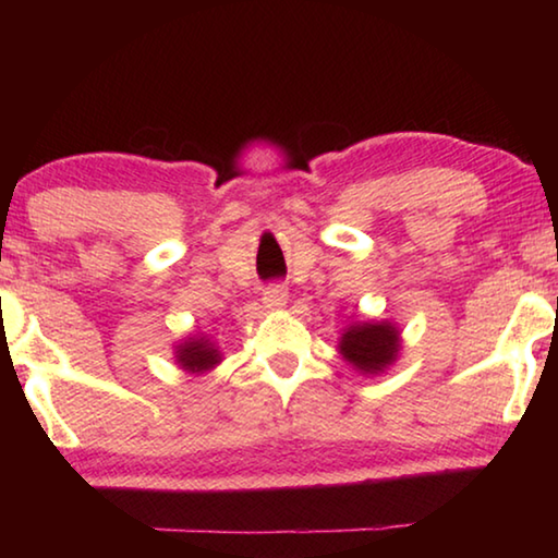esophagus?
Masks as SVG:
<instances>
[{
    "mask_svg": "<svg viewBox=\"0 0 558 558\" xmlns=\"http://www.w3.org/2000/svg\"><path fill=\"white\" fill-rule=\"evenodd\" d=\"M288 302V288L282 282H268L266 290H263V305L276 310Z\"/></svg>",
    "mask_w": 558,
    "mask_h": 558,
    "instance_id": "obj_1",
    "label": "esophagus"
}]
</instances>
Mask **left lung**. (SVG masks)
<instances>
[{"label": "left lung", "mask_w": 558, "mask_h": 558, "mask_svg": "<svg viewBox=\"0 0 558 558\" xmlns=\"http://www.w3.org/2000/svg\"><path fill=\"white\" fill-rule=\"evenodd\" d=\"M339 352L359 372L376 374L386 369L396 359V352H399V332L389 323H359L347 329L342 342H339Z\"/></svg>", "instance_id": "8db88e82"}]
</instances>
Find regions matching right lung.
Listing matches in <instances>:
<instances>
[{"instance_id": "1", "label": "right lung", "mask_w": 558, "mask_h": 558, "mask_svg": "<svg viewBox=\"0 0 558 558\" xmlns=\"http://www.w3.org/2000/svg\"><path fill=\"white\" fill-rule=\"evenodd\" d=\"M177 362L186 372H206L214 364H219L221 356L209 339H186L184 344L177 347Z\"/></svg>"}]
</instances>
